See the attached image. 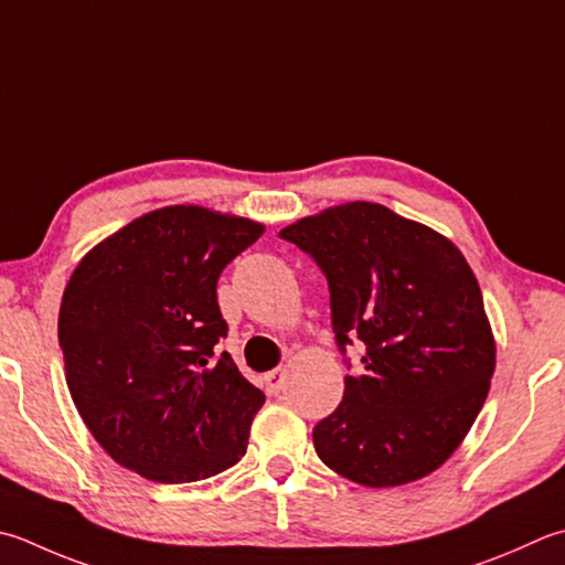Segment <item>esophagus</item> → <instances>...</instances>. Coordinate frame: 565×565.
<instances>
[{"mask_svg": "<svg viewBox=\"0 0 565 565\" xmlns=\"http://www.w3.org/2000/svg\"><path fill=\"white\" fill-rule=\"evenodd\" d=\"M284 382H286L284 370H271V372L264 374V384H267L269 394H279L284 390Z\"/></svg>", "mask_w": 565, "mask_h": 565, "instance_id": "obj_1", "label": "esophagus"}]
</instances>
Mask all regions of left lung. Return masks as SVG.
Masks as SVG:
<instances>
[{"label":"left lung","instance_id":"8db88e82","mask_svg":"<svg viewBox=\"0 0 565 565\" xmlns=\"http://www.w3.org/2000/svg\"><path fill=\"white\" fill-rule=\"evenodd\" d=\"M279 237L326 274L342 355L352 340L367 348L340 406L313 428L318 458L364 488L426 478L468 436L494 372L470 264L436 230L364 201L298 220Z\"/></svg>","mask_w":565,"mask_h":565}]
</instances>
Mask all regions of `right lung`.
I'll use <instances>...</instances> for the list:
<instances>
[{
  "mask_svg": "<svg viewBox=\"0 0 565 565\" xmlns=\"http://www.w3.org/2000/svg\"><path fill=\"white\" fill-rule=\"evenodd\" d=\"M264 225L201 205L131 220L77 264L58 342L77 414L121 468L195 482L245 456L264 394L227 352L217 279Z\"/></svg>",
  "mask_w": 565,
  "mask_h": 565,
  "instance_id": "obj_1",
  "label": "right lung"
}]
</instances>
